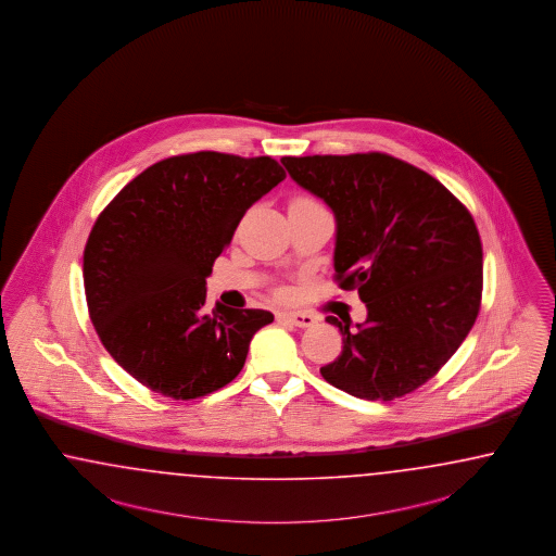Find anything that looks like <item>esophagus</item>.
<instances>
[{
	"label": "esophagus",
	"mask_w": 556,
	"mask_h": 556,
	"mask_svg": "<svg viewBox=\"0 0 556 556\" xmlns=\"http://www.w3.org/2000/svg\"><path fill=\"white\" fill-rule=\"evenodd\" d=\"M283 318L291 321L293 326H298V328H309V326L316 324V318L307 312H289V314H283Z\"/></svg>",
	"instance_id": "1"
}]
</instances>
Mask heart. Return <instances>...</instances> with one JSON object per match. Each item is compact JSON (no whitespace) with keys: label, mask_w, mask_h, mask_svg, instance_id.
<instances>
[{"label":"heart","mask_w":556,"mask_h":556,"mask_svg":"<svg viewBox=\"0 0 556 556\" xmlns=\"http://www.w3.org/2000/svg\"><path fill=\"white\" fill-rule=\"evenodd\" d=\"M293 202H312V200L309 198H295Z\"/></svg>","instance_id":"1"}]
</instances>
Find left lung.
<instances>
[{
	"instance_id": "1",
	"label": "left lung",
	"mask_w": 556,
	"mask_h": 556,
	"mask_svg": "<svg viewBox=\"0 0 556 556\" xmlns=\"http://www.w3.org/2000/svg\"><path fill=\"white\" fill-rule=\"evenodd\" d=\"M293 181L337 216L334 269L367 321H338L342 353L321 377L361 400L391 402L432 379L481 307L483 249L471 212L426 170L386 152L283 156Z\"/></svg>"
}]
</instances>
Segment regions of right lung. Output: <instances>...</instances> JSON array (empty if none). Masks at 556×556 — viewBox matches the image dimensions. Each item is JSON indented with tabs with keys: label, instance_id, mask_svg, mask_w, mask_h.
I'll return each mask as SVG.
<instances>
[{
	"label": "right lung",
	"instance_id": "right-lung-1",
	"mask_svg": "<svg viewBox=\"0 0 556 556\" xmlns=\"http://www.w3.org/2000/svg\"><path fill=\"white\" fill-rule=\"evenodd\" d=\"M283 179L270 156L189 152L142 170L103 207L85 244V300L101 344L138 383L187 402L242 370L273 314L205 312V277L247 210Z\"/></svg>",
	"mask_w": 556,
	"mask_h": 556
}]
</instances>
